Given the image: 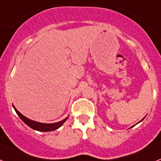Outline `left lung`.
Instances as JSON below:
<instances>
[{
    "label": "left lung",
    "mask_w": 161,
    "mask_h": 161,
    "mask_svg": "<svg viewBox=\"0 0 161 161\" xmlns=\"http://www.w3.org/2000/svg\"><path fill=\"white\" fill-rule=\"evenodd\" d=\"M143 119H144V118H143ZM143 119H142V120H143ZM142 120H141V121H142ZM141 121H140V122H141Z\"/></svg>",
    "instance_id": "obj_1"
}]
</instances>
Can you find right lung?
Segmentation results:
<instances>
[{
	"mask_svg": "<svg viewBox=\"0 0 161 161\" xmlns=\"http://www.w3.org/2000/svg\"><path fill=\"white\" fill-rule=\"evenodd\" d=\"M14 109H15V111H16L17 114L19 116V118L23 121L24 123L25 124L27 125L28 126H30L31 128L34 129L35 130H38V131H52V130H55L56 129L59 128L64 123L65 121L68 119V117L65 118L63 120L59 121L58 123H38V122H36V121H33L31 119H28V118L25 117L24 115H22V114L20 113L18 111V109L14 107Z\"/></svg>",
	"mask_w": 161,
	"mask_h": 161,
	"instance_id": "add662e5",
	"label": "right lung"
}]
</instances>
